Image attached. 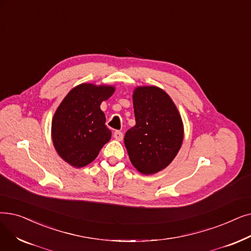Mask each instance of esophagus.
<instances>
[{
  "label": "esophagus",
  "instance_id": "esophagus-1",
  "mask_svg": "<svg viewBox=\"0 0 251 251\" xmlns=\"http://www.w3.org/2000/svg\"><path fill=\"white\" fill-rule=\"evenodd\" d=\"M114 137H115L117 140L121 141V140L123 139V132H121V131H115Z\"/></svg>",
  "mask_w": 251,
  "mask_h": 251
}]
</instances>
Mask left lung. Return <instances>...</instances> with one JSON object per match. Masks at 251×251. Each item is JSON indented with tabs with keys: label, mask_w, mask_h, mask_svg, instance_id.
I'll return each mask as SVG.
<instances>
[{
	"label": "left lung",
	"mask_w": 251,
	"mask_h": 251,
	"mask_svg": "<svg viewBox=\"0 0 251 251\" xmlns=\"http://www.w3.org/2000/svg\"><path fill=\"white\" fill-rule=\"evenodd\" d=\"M135 126L125 134L130 161L144 174L167 167L179 151L183 127L176 104L158 87H138L133 93Z\"/></svg>",
	"instance_id": "obj_1"
}]
</instances>
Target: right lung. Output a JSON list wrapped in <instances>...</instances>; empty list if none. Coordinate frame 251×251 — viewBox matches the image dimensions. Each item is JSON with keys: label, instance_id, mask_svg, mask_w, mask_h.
<instances>
[{"label": "right lung", "instance_id": "obj_1", "mask_svg": "<svg viewBox=\"0 0 251 251\" xmlns=\"http://www.w3.org/2000/svg\"><path fill=\"white\" fill-rule=\"evenodd\" d=\"M112 86L81 84L58 106L52 120V140L58 155L75 167L91 163L111 139L100 103L110 99Z\"/></svg>", "mask_w": 251, "mask_h": 251}]
</instances>
